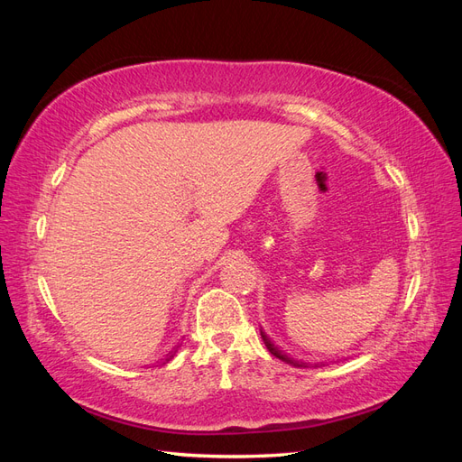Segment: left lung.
Segmentation results:
<instances>
[{"label":"left lung","instance_id":"left-lung-1","mask_svg":"<svg viewBox=\"0 0 462 462\" xmlns=\"http://www.w3.org/2000/svg\"><path fill=\"white\" fill-rule=\"evenodd\" d=\"M260 335H262V339H263V343H265V346H268V351L275 356V358H279V360H283V362H287V365H291V366H295V368H309V365H306V362H299V360H295V358H291L289 355H285L283 351H279V348L272 343V339L268 337V335H265L262 329H260Z\"/></svg>","mask_w":462,"mask_h":462}]
</instances>
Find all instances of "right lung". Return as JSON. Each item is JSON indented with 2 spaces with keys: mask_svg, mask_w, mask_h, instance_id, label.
<instances>
[{
  "mask_svg": "<svg viewBox=\"0 0 462 462\" xmlns=\"http://www.w3.org/2000/svg\"><path fill=\"white\" fill-rule=\"evenodd\" d=\"M171 356H173V355H171ZM171 356H170V358H171Z\"/></svg>",
  "mask_w": 462,
  "mask_h": 462,
  "instance_id": "right-lung-1",
  "label": "right lung"
}]
</instances>
